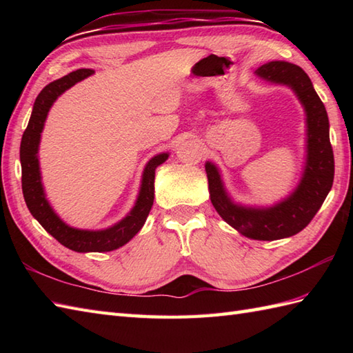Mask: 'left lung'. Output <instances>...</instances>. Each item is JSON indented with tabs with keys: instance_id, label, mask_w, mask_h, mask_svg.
I'll list each match as a JSON object with an SVG mask.
<instances>
[{
	"instance_id": "left-lung-1",
	"label": "left lung",
	"mask_w": 353,
	"mask_h": 353,
	"mask_svg": "<svg viewBox=\"0 0 353 353\" xmlns=\"http://www.w3.org/2000/svg\"><path fill=\"white\" fill-rule=\"evenodd\" d=\"M254 76L272 85L288 86L305 110V163L301 181L287 197L270 206L241 205L230 197L220 168L205 163L208 188L215 211L239 234L258 241H274L299 234L323 205L334 182V153L329 141L325 104L301 66L274 61L259 66Z\"/></svg>"
}]
</instances>
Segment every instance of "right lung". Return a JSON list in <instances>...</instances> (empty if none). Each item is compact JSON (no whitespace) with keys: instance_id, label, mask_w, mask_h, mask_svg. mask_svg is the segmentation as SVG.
Masks as SVG:
<instances>
[{"instance_id":"add662e5","label":"right lung","mask_w":353,"mask_h":353,"mask_svg":"<svg viewBox=\"0 0 353 353\" xmlns=\"http://www.w3.org/2000/svg\"><path fill=\"white\" fill-rule=\"evenodd\" d=\"M92 70L72 71L68 76H63L62 79L51 81L50 85L42 89L41 94L36 97L32 117H30L27 129L24 134H22L19 148V159L22 168V194H24L28 211L32 212V215L41 223V226L51 236H54L59 243L68 247L70 250L79 253L115 250L129 243L138 234L142 226H144L150 214V209L153 206L154 171L170 156L168 152H163L153 156L145 163L144 171H142L138 197L133 208L130 209V212L124 219L106 229L89 230L72 228L54 212V209L51 208L50 201L47 200V196H45L41 177L39 156H37L41 144V133L43 130L48 112L59 97L76 83H79V81L92 76Z\"/></svg>"}]
</instances>
